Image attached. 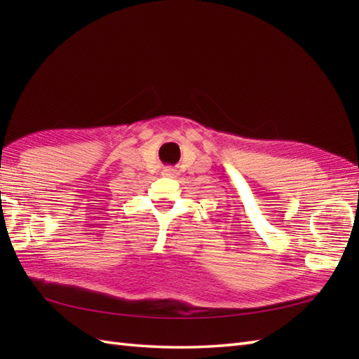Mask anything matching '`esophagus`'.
I'll use <instances>...</instances> for the list:
<instances>
[{
    "instance_id": "34e87169",
    "label": "esophagus",
    "mask_w": 359,
    "mask_h": 359,
    "mask_svg": "<svg viewBox=\"0 0 359 359\" xmlns=\"http://www.w3.org/2000/svg\"><path fill=\"white\" fill-rule=\"evenodd\" d=\"M163 174H165V175H174V174H175V170H172V168H165Z\"/></svg>"
}]
</instances>
